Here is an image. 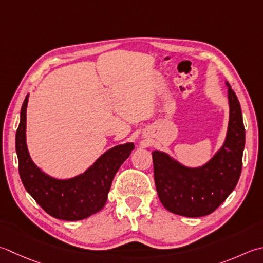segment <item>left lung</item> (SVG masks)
Returning a JSON list of instances; mask_svg holds the SVG:
<instances>
[{
  "label": "left lung",
  "instance_id": "left-lung-1",
  "mask_svg": "<svg viewBox=\"0 0 263 263\" xmlns=\"http://www.w3.org/2000/svg\"><path fill=\"white\" fill-rule=\"evenodd\" d=\"M228 86V131L217 154L199 167H187L166 153L153 152L154 179L161 203L170 212L197 218L214 212L237 184L245 146L239 101Z\"/></svg>",
  "mask_w": 263,
  "mask_h": 263
}]
</instances>
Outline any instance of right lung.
<instances>
[{
    "label": "right lung",
    "instance_id": "obj_1",
    "mask_svg": "<svg viewBox=\"0 0 263 263\" xmlns=\"http://www.w3.org/2000/svg\"><path fill=\"white\" fill-rule=\"evenodd\" d=\"M28 95L20 111L15 133L19 174L27 193L51 217L66 221L89 218L105 206L112 179L135 149L132 142L112 147L97 159L84 173L60 180L45 174L35 165L26 145V110Z\"/></svg>",
    "mask_w": 263,
    "mask_h": 263
}]
</instances>
